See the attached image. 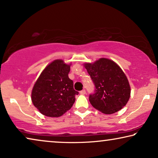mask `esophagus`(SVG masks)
I'll use <instances>...</instances> for the list:
<instances>
[{
	"label": "esophagus",
	"mask_w": 158,
	"mask_h": 158,
	"mask_svg": "<svg viewBox=\"0 0 158 158\" xmlns=\"http://www.w3.org/2000/svg\"><path fill=\"white\" fill-rule=\"evenodd\" d=\"M85 90H81V91H80V94H81V95H84V94H85Z\"/></svg>",
	"instance_id": "34e87169"
}]
</instances>
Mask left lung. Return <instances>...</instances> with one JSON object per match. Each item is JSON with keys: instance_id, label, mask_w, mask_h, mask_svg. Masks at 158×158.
Returning a JSON list of instances; mask_svg holds the SVG:
<instances>
[{"instance_id": "obj_1", "label": "left lung", "mask_w": 158, "mask_h": 158, "mask_svg": "<svg viewBox=\"0 0 158 158\" xmlns=\"http://www.w3.org/2000/svg\"><path fill=\"white\" fill-rule=\"evenodd\" d=\"M85 68L95 85L89 101L95 109L106 114L116 113L126 106L130 97V86L120 67L111 60L101 58Z\"/></svg>"}]
</instances>
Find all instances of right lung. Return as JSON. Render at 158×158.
Returning a JSON list of instances; mask_svg holds the SVG:
<instances>
[{"instance_id": "obj_1", "label": "right lung", "mask_w": 158, "mask_h": 158, "mask_svg": "<svg viewBox=\"0 0 158 158\" xmlns=\"http://www.w3.org/2000/svg\"><path fill=\"white\" fill-rule=\"evenodd\" d=\"M70 66L56 60L47 66L34 84L31 101L43 115L59 117L70 110L79 94L68 77Z\"/></svg>"}]
</instances>
